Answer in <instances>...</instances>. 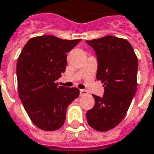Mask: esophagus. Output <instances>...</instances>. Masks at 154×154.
I'll return each mask as SVG.
<instances>
[{"instance_id": "1", "label": "esophagus", "mask_w": 154, "mask_h": 154, "mask_svg": "<svg viewBox=\"0 0 154 154\" xmlns=\"http://www.w3.org/2000/svg\"><path fill=\"white\" fill-rule=\"evenodd\" d=\"M86 94H88V91L86 90H80V95L82 96V95H86Z\"/></svg>"}]
</instances>
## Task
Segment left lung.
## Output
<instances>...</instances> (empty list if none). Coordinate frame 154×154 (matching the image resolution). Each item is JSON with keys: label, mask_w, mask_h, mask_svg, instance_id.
I'll use <instances>...</instances> for the list:
<instances>
[{"label": "left lung", "mask_w": 154, "mask_h": 154, "mask_svg": "<svg viewBox=\"0 0 154 154\" xmlns=\"http://www.w3.org/2000/svg\"><path fill=\"white\" fill-rule=\"evenodd\" d=\"M97 57V80L104 86L102 98L93 94L94 106L86 112L87 122L107 131L122 121L137 89L138 59L128 41L113 36L86 41Z\"/></svg>", "instance_id": "8db88e82"}]
</instances>
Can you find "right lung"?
Wrapping results in <instances>:
<instances>
[{
    "mask_svg": "<svg viewBox=\"0 0 154 154\" xmlns=\"http://www.w3.org/2000/svg\"><path fill=\"white\" fill-rule=\"evenodd\" d=\"M81 39L63 40L52 35L32 37L17 62L19 95L31 121L43 131H56L64 123L67 108L79 96L76 87L58 86L64 72L67 53Z\"/></svg>",
    "mask_w": 154,
    "mask_h": 154,
    "instance_id": "add662e5",
    "label": "right lung"
}]
</instances>
